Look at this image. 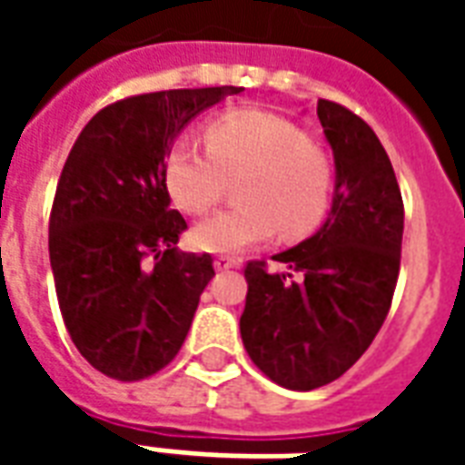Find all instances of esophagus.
<instances>
[{
    "mask_svg": "<svg viewBox=\"0 0 465 465\" xmlns=\"http://www.w3.org/2000/svg\"><path fill=\"white\" fill-rule=\"evenodd\" d=\"M242 266V262L239 259H232V256H216L213 259V269L216 272H229V269H239Z\"/></svg>",
    "mask_w": 465,
    "mask_h": 465,
    "instance_id": "1",
    "label": "esophagus"
}]
</instances>
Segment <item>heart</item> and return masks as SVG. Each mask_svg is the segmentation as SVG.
I'll use <instances>...</instances> for the list:
<instances>
[{
    "label": "heart",
    "instance_id": "obj_1",
    "mask_svg": "<svg viewBox=\"0 0 465 465\" xmlns=\"http://www.w3.org/2000/svg\"><path fill=\"white\" fill-rule=\"evenodd\" d=\"M229 209L193 226L196 249L239 253L272 239L276 229L296 239L313 232L329 209L333 169L329 156L282 116L242 109L216 116L206 146L182 136L166 159V186L183 212L212 209L236 179Z\"/></svg>",
    "mask_w": 465,
    "mask_h": 465
}]
</instances>
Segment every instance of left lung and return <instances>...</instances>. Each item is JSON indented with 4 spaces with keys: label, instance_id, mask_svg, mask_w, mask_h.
I'll return each mask as SVG.
<instances>
[{
    "label": "left lung",
    "instance_id": "left-lung-1",
    "mask_svg": "<svg viewBox=\"0 0 465 465\" xmlns=\"http://www.w3.org/2000/svg\"><path fill=\"white\" fill-rule=\"evenodd\" d=\"M336 186L322 229L276 253L286 272L246 266L242 341L283 389L331 383L363 356L391 309L401 266L403 202L379 136L346 106L319 99Z\"/></svg>",
    "mask_w": 465,
    "mask_h": 465
}]
</instances>
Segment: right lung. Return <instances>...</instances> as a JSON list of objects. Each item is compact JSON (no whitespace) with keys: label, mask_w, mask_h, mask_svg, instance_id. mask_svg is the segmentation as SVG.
<instances>
[{"label":"right lung","mask_w":465,"mask_h":465,"mask_svg":"<svg viewBox=\"0 0 465 465\" xmlns=\"http://www.w3.org/2000/svg\"><path fill=\"white\" fill-rule=\"evenodd\" d=\"M239 86L169 89L104 106L76 136L49 216V262L66 331L96 371H162L212 282L209 253L179 252L166 159L183 126Z\"/></svg>","instance_id":"add662e5"}]
</instances>
